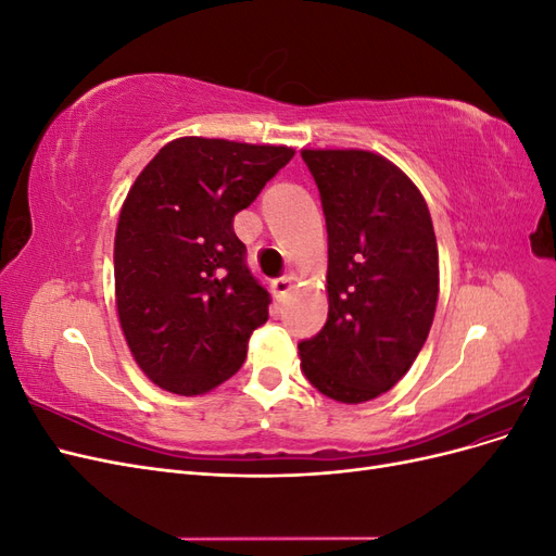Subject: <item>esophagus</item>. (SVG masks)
Returning <instances> with one entry per match:
<instances>
[{"instance_id":"esophagus-1","label":"esophagus","mask_w":556,"mask_h":556,"mask_svg":"<svg viewBox=\"0 0 556 556\" xmlns=\"http://www.w3.org/2000/svg\"><path fill=\"white\" fill-rule=\"evenodd\" d=\"M292 290V276H280L271 282V292L278 301H282L285 296H288V292Z\"/></svg>"}]
</instances>
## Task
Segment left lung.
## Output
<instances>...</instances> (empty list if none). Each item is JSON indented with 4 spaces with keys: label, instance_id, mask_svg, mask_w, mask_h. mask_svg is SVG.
Here are the masks:
<instances>
[{
    "label": "left lung",
    "instance_id": "obj_1",
    "mask_svg": "<svg viewBox=\"0 0 556 556\" xmlns=\"http://www.w3.org/2000/svg\"><path fill=\"white\" fill-rule=\"evenodd\" d=\"M327 223L329 315L299 343L325 396L371 401L408 374L439 301V245L427 201L368 150H301Z\"/></svg>",
    "mask_w": 556,
    "mask_h": 556
}]
</instances>
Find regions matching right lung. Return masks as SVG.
Masks as SVG:
<instances>
[{"label":"right lung","mask_w":556,"mask_h":556,"mask_svg":"<svg viewBox=\"0 0 556 556\" xmlns=\"http://www.w3.org/2000/svg\"><path fill=\"white\" fill-rule=\"evenodd\" d=\"M294 157L285 146L185 137L134 180L115 231V304L141 371L211 392L239 371L271 294L250 274L233 215Z\"/></svg>","instance_id":"obj_1"}]
</instances>
